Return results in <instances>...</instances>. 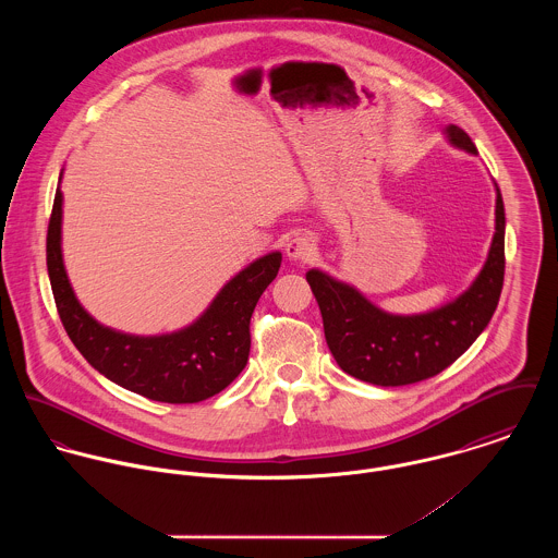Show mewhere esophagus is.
Wrapping results in <instances>:
<instances>
[{"mask_svg":"<svg viewBox=\"0 0 558 558\" xmlns=\"http://www.w3.org/2000/svg\"><path fill=\"white\" fill-rule=\"evenodd\" d=\"M316 251V239L312 234H296L294 239L288 240L286 255L290 262H303Z\"/></svg>","mask_w":558,"mask_h":558,"instance_id":"esophagus-1","label":"esophagus"}]
</instances>
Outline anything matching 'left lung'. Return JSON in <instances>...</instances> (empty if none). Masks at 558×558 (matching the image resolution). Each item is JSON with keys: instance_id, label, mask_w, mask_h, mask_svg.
Here are the masks:
<instances>
[{"instance_id": "obj_1", "label": "left lung", "mask_w": 558, "mask_h": 558, "mask_svg": "<svg viewBox=\"0 0 558 558\" xmlns=\"http://www.w3.org/2000/svg\"><path fill=\"white\" fill-rule=\"evenodd\" d=\"M445 137L453 148L477 155L460 126L449 124ZM494 189V236L487 257L475 281L436 310L391 314L352 283L319 268L307 272L328 350L345 374L378 387H403L440 374L475 343L496 312L505 277V206L496 182Z\"/></svg>"}]
</instances>
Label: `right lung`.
I'll return each instance as SVG.
<instances>
[{
	"instance_id": "right-lung-1",
	"label": "right lung",
	"mask_w": 558,
	"mask_h": 558,
	"mask_svg": "<svg viewBox=\"0 0 558 558\" xmlns=\"http://www.w3.org/2000/svg\"><path fill=\"white\" fill-rule=\"evenodd\" d=\"M60 184L47 234V270L58 314L83 359L118 387L155 401L195 403L223 391L248 361L251 314L277 277L281 253L270 251L244 266L191 324L162 335L122 332L89 316L71 286L62 255Z\"/></svg>"
}]
</instances>
